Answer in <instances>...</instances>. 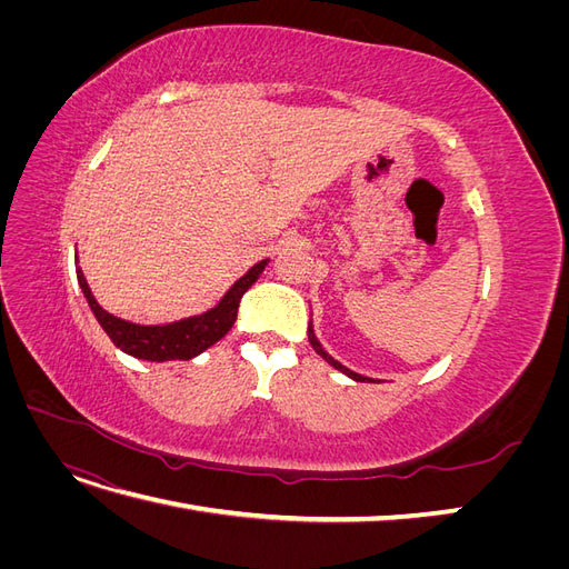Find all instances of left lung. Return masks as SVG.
Segmentation results:
<instances>
[{
	"label": "left lung",
	"instance_id": "8db88e82",
	"mask_svg": "<svg viewBox=\"0 0 569 569\" xmlns=\"http://www.w3.org/2000/svg\"><path fill=\"white\" fill-rule=\"evenodd\" d=\"M308 341H311V347L316 349V353L318 356H322L327 363H330L332 368H337L339 372H343V375H349L351 380H356V382H375V380H370V377H363V375H358V372H353V370H349L347 366H341L339 360H335L330 353H327L325 349H322V343L318 341V337H316V330H313V325H308Z\"/></svg>",
	"mask_w": 569,
	"mask_h": 569
}]
</instances>
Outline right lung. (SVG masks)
Segmentation results:
<instances>
[{"label": "right lung", "instance_id": "add662e5", "mask_svg": "<svg viewBox=\"0 0 569 569\" xmlns=\"http://www.w3.org/2000/svg\"><path fill=\"white\" fill-rule=\"evenodd\" d=\"M268 261L270 258L249 268L242 278L226 291V297H222L213 308H209L206 313L189 316L168 325H140L104 311V308H101L99 301L94 299L88 280H84L82 268H76V272H78V284L82 289L84 299H88L97 322L101 325V330L109 335V339L116 343V347L123 353L140 360L163 363V360L194 358L201 351L213 347L218 339L226 337L237 320V308H239V301H242V295L258 278H261Z\"/></svg>", "mask_w": 569, "mask_h": 569}]
</instances>
